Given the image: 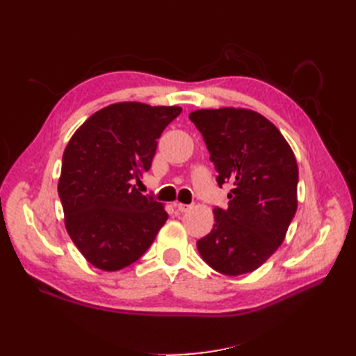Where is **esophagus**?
Here are the masks:
<instances>
[{
	"instance_id": "1",
	"label": "esophagus",
	"mask_w": 356,
	"mask_h": 356,
	"mask_svg": "<svg viewBox=\"0 0 356 356\" xmlns=\"http://www.w3.org/2000/svg\"><path fill=\"white\" fill-rule=\"evenodd\" d=\"M176 208L180 211V213H186L193 208V205H186V203H176Z\"/></svg>"
}]
</instances>
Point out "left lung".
Returning <instances> with one entry per match:
<instances>
[{
  "label": "left lung",
  "instance_id": "8db88e82",
  "mask_svg": "<svg viewBox=\"0 0 356 356\" xmlns=\"http://www.w3.org/2000/svg\"><path fill=\"white\" fill-rule=\"evenodd\" d=\"M190 119L207 143L218 186L232 185L228 208L214 209L216 223L197 249L220 274H248L283 243L297 213V159L278 128L257 111L195 110Z\"/></svg>",
  "mask_w": 356,
  "mask_h": 356
}]
</instances>
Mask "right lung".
I'll use <instances>...</instances> for the list:
<instances>
[{"label":"right lung","mask_w":356,"mask_h":356,"mask_svg":"<svg viewBox=\"0 0 356 356\" xmlns=\"http://www.w3.org/2000/svg\"><path fill=\"white\" fill-rule=\"evenodd\" d=\"M182 108L111 104L82 124L63 154L58 194L65 229L88 263L119 270L139 260L168 214L138 191L157 139Z\"/></svg>","instance_id":"add662e5"}]
</instances>
